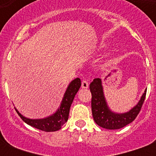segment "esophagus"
I'll return each mask as SVG.
<instances>
[{
    "label": "esophagus",
    "instance_id": "1",
    "mask_svg": "<svg viewBox=\"0 0 156 156\" xmlns=\"http://www.w3.org/2000/svg\"><path fill=\"white\" fill-rule=\"evenodd\" d=\"M89 87V83L87 80H83L82 82V88H84V89H87Z\"/></svg>",
    "mask_w": 156,
    "mask_h": 156
}]
</instances>
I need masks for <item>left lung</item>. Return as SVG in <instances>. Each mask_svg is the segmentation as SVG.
<instances>
[{
    "mask_svg": "<svg viewBox=\"0 0 156 156\" xmlns=\"http://www.w3.org/2000/svg\"><path fill=\"white\" fill-rule=\"evenodd\" d=\"M90 90L92 95L91 111L94 121L98 126L107 129H118L131 123L139 113L147 94V90H145L138 104L129 111L117 113L112 111L108 105L100 78L93 80L90 84Z\"/></svg>",
    "mask_w": 156,
    "mask_h": 156,
    "instance_id": "obj_1",
    "label": "left lung"
}]
</instances>
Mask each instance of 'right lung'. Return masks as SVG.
<instances>
[{"mask_svg":"<svg viewBox=\"0 0 156 156\" xmlns=\"http://www.w3.org/2000/svg\"><path fill=\"white\" fill-rule=\"evenodd\" d=\"M80 87V78H77L73 79V81H71V83L69 84L68 87L64 94L63 99L61 100V105L58 109L56 110V112H54L51 116H48L44 118H27V117L23 116L18 111V109L15 108V110L18 112V116L23 119V121L29 126L38 129H40V130L45 131V132L57 131L61 129V126L68 121L71 104L73 103V99L75 97V95L79 90Z\"/></svg>","mask_w":156,"mask_h":156,"instance_id":"add662e5","label":"right lung"}]
</instances>
